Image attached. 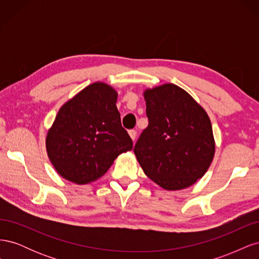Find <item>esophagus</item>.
<instances>
[{
  "label": "esophagus",
  "instance_id": "obj_1",
  "mask_svg": "<svg viewBox=\"0 0 259 259\" xmlns=\"http://www.w3.org/2000/svg\"><path fill=\"white\" fill-rule=\"evenodd\" d=\"M128 134H130V136H131V138L133 140H135L136 135H137V132L135 130H131V131H128Z\"/></svg>",
  "mask_w": 259,
  "mask_h": 259
}]
</instances>
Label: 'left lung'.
<instances>
[{"label":"left lung","instance_id":"1","mask_svg":"<svg viewBox=\"0 0 259 259\" xmlns=\"http://www.w3.org/2000/svg\"><path fill=\"white\" fill-rule=\"evenodd\" d=\"M149 124L134 147L144 173L165 190H182L206 173L215 154L209 116L179 86L144 92Z\"/></svg>","mask_w":259,"mask_h":259}]
</instances>
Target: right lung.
<instances>
[{
  "mask_svg": "<svg viewBox=\"0 0 259 259\" xmlns=\"http://www.w3.org/2000/svg\"><path fill=\"white\" fill-rule=\"evenodd\" d=\"M117 93L104 82L86 86L61 106L46 135V151L57 173L85 185L99 179L133 142L121 125Z\"/></svg>",
  "mask_w": 259,
  "mask_h": 259,
  "instance_id": "add662e5",
  "label": "right lung"
}]
</instances>
